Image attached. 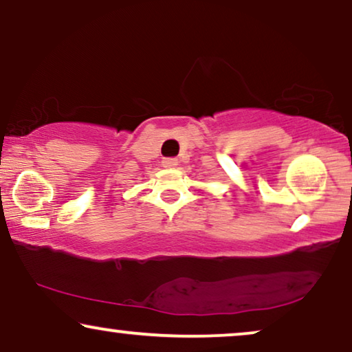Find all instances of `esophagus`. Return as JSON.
Here are the masks:
<instances>
[{
  "instance_id": "esophagus-1",
  "label": "esophagus",
  "mask_w": 352,
  "mask_h": 352,
  "mask_svg": "<svg viewBox=\"0 0 352 352\" xmlns=\"http://www.w3.org/2000/svg\"><path fill=\"white\" fill-rule=\"evenodd\" d=\"M162 165H163V166H165V168H175V166L177 165V160H176V158H173V157L163 158Z\"/></svg>"
}]
</instances>
